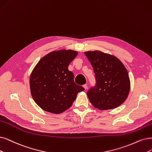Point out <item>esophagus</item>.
Segmentation results:
<instances>
[{"instance_id": "1", "label": "esophagus", "mask_w": 152, "mask_h": 152, "mask_svg": "<svg viewBox=\"0 0 152 152\" xmlns=\"http://www.w3.org/2000/svg\"><path fill=\"white\" fill-rule=\"evenodd\" d=\"M83 87H84V88H85V89H86L88 88V85H86V84H85V85H83Z\"/></svg>"}]
</instances>
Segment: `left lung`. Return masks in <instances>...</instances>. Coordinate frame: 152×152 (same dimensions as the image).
Wrapping results in <instances>:
<instances>
[{
    "label": "left lung",
    "instance_id": "8db88e82",
    "mask_svg": "<svg viewBox=\"0 0 152 152\" xmlns=\"http://www.w3.org/2000/svg\"><path fill=\"white\" fill-rule=\"evenodd\" d=\"M85 54L93 67L96 85L87 96L94 107L100 110L115 108L126 99L130 89L128 72L116 56L99 50Z\"/></svg>",
    "mask_w": 152,
    "mask_h": 152
}]
</instances>
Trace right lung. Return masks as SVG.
<instances>
[{
  "label": "right lung",
  "mask_w": 152,
  "mask_h": 152,
  "mask_svg": "<svg viewBox=\"0 0 152 152\" xmlns=\"http://www.w3.org/2000/svg\"><path fill=\"white\" fill-rule=\"evenodd\" d=\"M77 55L76 50L52 51L39 61L29 79L32 97L43 110L60 114L69 109L77 93L85 90L74 81L68 66Z\"/></svg>",
  "instance_id": "1"
}]
</instances>
